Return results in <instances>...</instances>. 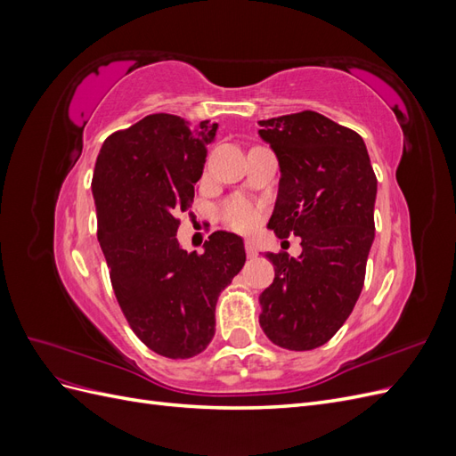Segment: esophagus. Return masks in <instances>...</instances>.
I'll use <instances>...</instances> for the list:
<instances>
[{"mask_svg":"<svg viewBox=\"0 0 456 456\" xmlns=\"http://www.w3.org/2000/svg\"><path fill=\"white\" fill-rule=\"evenodd\" d=\"M245 251H247V256L249 258H255L258 255V249H256V243L253 240H247L245 241Z\"/></svg>","mask_w":456,"mask_h":456,"instance_id":"34e87169","label":"esophagus"}]
</instances>
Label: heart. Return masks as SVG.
Instances as JSON below:
<instances>
[{"label":"heart","instance_id":"b5f03b06","mask_svg":"<svg viewBox=\"0 0 456 456\" xmlns=\"http://www.w3.org/2000/svg\"><path fill=\"white\" fill-rule=\"evenodd\" d=\"M223 220L233 230L249 232L260 220V211L249 201L232 200L223 207Z\"/></svg>","mask_w":456,"mask_h":456}]
</instances>
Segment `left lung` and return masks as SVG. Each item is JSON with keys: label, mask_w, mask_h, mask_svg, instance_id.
Instances as JSON below:
<instances>
[{"label": "left lung", "mask_w": 456, "mask_h": 456, "mask_svg": "<svg viewBox=\"0 0 456 456\" xmlns=\"http://www.w3.org/2000/svg\"><path fill=\"white\" fill-rule=\"evenodd\" d=\"M258 126L281 171L268 228L280 240H302L297 258L266 253L275 278L258 298V322L278 346L314 350L360 298L375 240L377 176L362 136L312 110Z\"/></svg>", "instance_id": "8db88e82"}]
</instances>
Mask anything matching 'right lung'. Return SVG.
<instances>
[{"label": "right lung", "mask_w": 456, "mask_h": 456, "mask_svg": "<svg viewBox=\"0 0 456 456\" xmlns=\"http://www.w3.org/2000/svg\"><path fill=\"white\" fill-rule=\"evenodd\" d=\"M216 129L151 114L110 134L94 163L99 243L116 298L134 335L171 360L209 346L218 295L245 265L236 233L213 232L201 255L176 240Z\"/></svg>", "instance_id": "1"}]
</instances>
